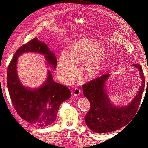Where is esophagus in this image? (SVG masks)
<instances>
[{
    "instance_id": "obj_1",
    "label": "esophagus",
    "mask_w": 148,
    "mask_h": 148,
    "mask_svg": "<svg viewBox=\"0 0 148 148\" xmlns=\"http://www.w3.org/2000/svg\"><path fill=\"white\" fill-rule=\"evenodd\" d=\"M80 93H81V91H80V89L78 88H75L73 91V95L75 96H77L78 95H80Z\"/></svg>"
}]
</instances>
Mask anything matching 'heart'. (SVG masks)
<instances>
[{"mask_svg":"<svg viewBox=\"0 0 148 148\" xmlns=\"http://www.w3.org/2000/svg\"><path fill=\"white\" fill-rule=\"evenodd\" d=\"M102 44L95 39H82L71 47L70 54L62 53L59 62L60 73L71 79L77 70V62H86V74L90 77L99 75L108 59V53L104 51Z\"/></svg>","mask_w":148,"mask_h":148,"instance_id":"b5f03b06","label":"heart"}]
</instances>
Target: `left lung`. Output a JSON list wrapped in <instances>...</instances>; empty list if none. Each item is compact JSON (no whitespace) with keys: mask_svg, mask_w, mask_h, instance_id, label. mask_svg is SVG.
Returning a JSON list of instances; mask_svg holds the SVG:
<instances>
[{"mask_svg":"<svg viewBox=\"0 0 148 148\" xmlns=\"http://www.w3.org/2000/svg\"><path fill=\"white\" fill-rule=\"evenodd\" d=\"M132 66L140 72L141 84L135 97L126 106L117 107L110 102L106 89L109 74L102 75L82 86L84 96L90 102V109L84 117L85 123L92 132L104 133L115 131L127 125L135 115L145 89V79L141 65L135 64Z\"/></svg>","mask_w":148,"mask_h":148,"instance_id":"8db88e82","label":"left lung"}]
</instances>
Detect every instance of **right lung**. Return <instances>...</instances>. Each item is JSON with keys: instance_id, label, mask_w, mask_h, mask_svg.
<instances>
[{"instance_id": "add662e5", "label": "right lung", "mask_w": 148, "mask_h": 148, "mask_svg": "<svg viewBox=\"0 0 148 148\" xmlns=\"http://www.w3.org/2000/svg\"><path fill=\"white\" fill-rule=\"evenodd\" d=\"M25 52H37L44 56L53 69L56 57L44 42L37 38L23 44L16 51L7 69V88L18 114L23 120L39 127H47L55 122L60 104L71 96L70 89L53 80L51 71L41 86L31 89L24 86L17 73L18 57Z\"/></svg>"}]
</instances>
